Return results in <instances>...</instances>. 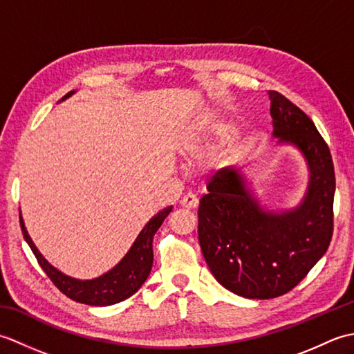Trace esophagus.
I'll return each instance as SVG.
<instances>
[{
    "label": "esophagus",
    "mask_w": 354,
    "mask_h": 354,
    "mask_svg": "<svg viewBox=\"0 0 354 354\" xmlns=\"http://www.w3.org/2000/svg\"><path fill=\"white\" fill-rule=\"evenodd\" d=\"M179 204H181V207H183V208L193 209V208H196V207H198L199 201H198V198H196V196H194L193 193H187L185 196L181 199V202H179Z\"/></svg>",
    "instance_id": "34e87169"
}]
</instances>
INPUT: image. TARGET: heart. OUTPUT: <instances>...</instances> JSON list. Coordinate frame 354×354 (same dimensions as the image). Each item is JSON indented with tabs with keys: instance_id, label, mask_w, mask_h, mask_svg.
<instances>
[{
	"instance_id": "heart-1",
	"label": "heart",
	"mask_w": 354,
	"mask_h": 354,
	"mask_svg": "<svg viewBox=\"0 0 354 354\" xmlns=\"http://www.w3.org/2000/svg\"><path fill=\"white\" fill-rule=\"evenodd\" d=\"M231 133V126L222 122H212L207 123L205 127L193 135V138L189 141L185 150L187 155L192 158H201L209 150H213L228 138Z\"/></svg>"
}]
</instances>
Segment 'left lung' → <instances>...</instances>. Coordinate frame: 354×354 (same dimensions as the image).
I'll list each match as a JSON object with an SVG mask.
<instances>
[{
	"label": "left lung",
	"mask_w": 354,
	"mask_h": 354,
	"mask_svg": "<svg viewBox=\"0 0 354 354\" xmlns=\"http://www.w3.org/2000/svg\"><path fill=\"white\" fill-rule=\"evenodd\" d=\"M274 135L293 142L310 167V185L298 208L263 212L234 167L217 170L199 205V243L225 289L252 299L284 295L326 254L333 236L335 167L330 149L306 112L268 91Z\"/></svg>",
	"instance_id": "8db88e82"
}]
</instances>
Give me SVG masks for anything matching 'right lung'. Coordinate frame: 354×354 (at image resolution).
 Wrapping results in <instances>:
<instances>
[{
	"instance_id": "obj_1",
	"label": "right lung",
	"mask_w": 354,
	"mask_h": 354,
	"mask_svg": "<svg viewBox=\"0 0 354 354\" xmlns=\"http://www.w3.org/2000/svg\"><path fill=\"white\" fill-rule=\"evenodd\" d=\"M71 94L73 93L64 95V99H66ZM170 212L171 207L164 208L162 212H160L149 221V223L140 232L137 240H135L129 252L124 255V259L114 269H111L109 272L99 278L86 281L74 280V278L66 277L62 272H59L56 268H53L42 257V254L36 250L32 239L27 234V230L21 216L19 223L22 236H24L30 250L33 251L39 266L64 295L71 298L73 301L84 303L88 306H111L124 301L126 298L133 295L141 288L142 283L147 280L150 269H152L153 265V236Z\"/></svg>"
}]
</instances>
